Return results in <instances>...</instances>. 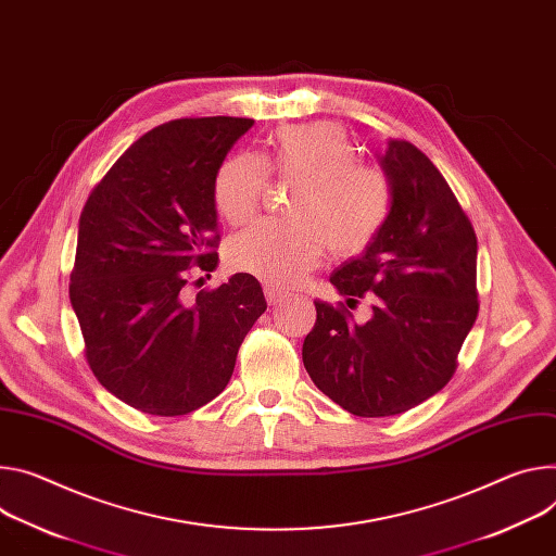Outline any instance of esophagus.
I'll list each match as a JSON object with an SVG mask.
<instances>
[{
    "mask_svg": "<svg viewBox=\"0 0 556 556\" xmlns=\"http://www.w3.org/2000/svg\"><path fill=\"white\" fill-rule=\"evenodd\" d=\"M264 294H266L268 306H277V304H281V301H283V294H281L279 290L270 288V286H266V288H264Z\"/></svg>",
    "mask_w": 556,
    "mask_h": 556,
    "instance_id": "34e87169",
    "label": "esophagus"
}]
</instances>
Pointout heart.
<instances>
[{
    "label": "heart",
    "mask_w": 556,
    "mask_h": 556,
    "mask_svg": "<svg viewBox=\"0 0 556 556\" xmlns=\"http://www.w3.org/2000/svg\"><path fill=\"white\" fill-rule=\"evenodd\" d=\"M266 173L299 181L288 217L264 219L235 235L228 264L270 288H290L324 257V239L341 257L364 252L383 230L392 211V186L372 166L359 164V150L334 122L279 128L260 160L228 157L213 181L219 217L232 226L255 217Z\"/></svg>",
    "instance_id": "1"
}]
</instances>
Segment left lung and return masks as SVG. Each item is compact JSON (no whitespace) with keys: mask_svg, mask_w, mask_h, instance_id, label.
<instances>
[{"mask_svg":"<svg viewBox=\"0 0 556 556\" xmlns=\"http://www.w3.org/2000/svg\"><path fill=\"white\" fill-rule=\"evenodd\" d=\"M392 186V211L362 255L341 264L330 283L352 308L315 301L304 339L315 386L357 417L401 415L437 394L457 370L475 326L477 235L437 166L417 146L390 139L379 160Z\"/></svg>","mask_w":556,"mask_h":556,"instance_id":"left-lung-1","label":"left lung"}]
</instances>
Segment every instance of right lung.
I'll list each match as a JSON object with an SVG mask.
<instances>
[{
  "instance_id": "obj_1",
  "label": "right lung",
  "mask_w": 556,
  "mask_h": 556,
  "mask_svg": "<svg viewBox=\"0 0 556 556\" xmlns=\"http://www.w3.org/2000/svg\"><path fill=\"white\" fill-rule=\"evenodd\" d=\"M255 119L197 117L139 137L81 211L71 304L86 362L109 392L157 417L188 415L230 381L264 311L260 281L237 273L192 299L217 266L213 181Z\"/></svg>"
}]
</instances>
